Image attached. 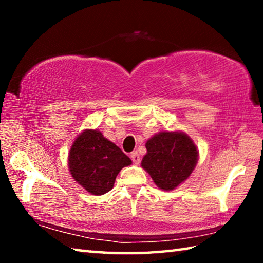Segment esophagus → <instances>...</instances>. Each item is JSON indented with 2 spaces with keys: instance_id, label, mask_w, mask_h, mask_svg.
Masks as SVG:
<instances>
[{
  "instance_id": "obj_1",
  "label": "esophagus",
  "mask_w": 263,
  "mask_h": 263,
  "mask_svg": "<svg viewBox=\"0 0 263 263\" xmlns=\"http://www.w3.org/2000/svg\"><path fill=\"white\" fill-rule=\"evenodd\" d=\"M130 157H131V159H132L133 163L138 164V163L140 162V155H139V153L137 152V151H136V152H132V153H131V155H130Z\"/></svg>"
}]
</instances>
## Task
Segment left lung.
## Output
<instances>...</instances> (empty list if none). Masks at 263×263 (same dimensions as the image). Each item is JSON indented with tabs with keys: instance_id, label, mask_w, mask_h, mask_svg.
<instances>
[{
	"instance_id": "left-lung-1",
	"label": "left lung",
	"mask_w": 263,
	"mask_h": 263,
	"mask_svg": "<svg viewBox=\"0 0 263 263\" xmlns=\"http://www.w3.org/2000/svg\"><path fill=\"white\" fill-rule=\"evenodd\" d=\"M146 149L141 167L162 190H173L184 182L198 160L197 147L184 132H159L146 142Z\"/></svg>"
}]
</instances>
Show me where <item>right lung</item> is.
<instances>
[{"label":"right lung","mask_w":263,"mask_h":263,"mask_svg":"<svg viewBox=\"0 0 263 263\" xmlns=\"http://www.w3.org/2000/svg\"><path fill=\"white\" fill-rule=\"evenodd\" d=\"M131 159L97 130H84L77 137L68 154L73 179L91 195H103L114 188L116 176Z\"/></svg>","instance_id":"obj_1"}]
</instances>
